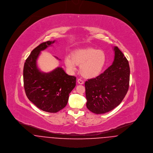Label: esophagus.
Wrapping results in <instances>:
<instances>
[{
    "instance_id": "obj_1",
    "label": "esophagus",
    "mask_w": 153,
    "mask_h": 153,
    "mask_svg": "<svg viewBox=\"0 0 153 153\" xmlns=\"http://www.w3.org/2000/svg\"><path fill=\"white\" fill-rule=\"evenodd\" d=\"M77 82H78V83L79 84H80V85H82V84H84V81H82V80L81 79H78V81H77Z\"/></svg>"
}]
</instances>
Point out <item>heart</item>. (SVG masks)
<instances>
[{
	"mask_svg": "<svg viewBox=\"0 0 153 153\" xmlns=\"http://www.w3.org/2000/svg\"><path fill=\"white\" fill-rule=\"evenodd\" d=\"M66 68L73 71L76 65H80L81 74L86 78H94L102 72L106 64V55L102 50L92 47L74 50L71 56L64 59Z\"/></svg>",
	"mask_w": 153,
	"mask_h": 153,
	"instance_id": "heart-1",
	"label": "heart"
}]
</instances>
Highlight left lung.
<instances>
[{
	"label": "left lung",
	"mask_w": 153,
	"mask_h": 153,
	"mask_svg": "<svg viewBox=\"0 0 153 153\" xmlns=\"http://www.w3.org/2000/svg\"><path fill=\"white\" fill-rule=\"evenodd\" d=\"M112 64L102 74L85 82L87 107L100 114L114 109L127 93L130 82L128 61L117 46Z\"/></svg>",
	"instance_id": "8db88e82"
}]
</instances>
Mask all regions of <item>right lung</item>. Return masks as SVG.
Instances as JSON below:
<instances>
[{
    "mask_svg": "<svg viewBox=\"0 0 153 153\" xmlns=\"http://www.w3.org/2000/svg\"><path fill=\"white\" fill-rule=\"evenodd\" d=\"M54 42L49 41L36 47L26 59L23 68V84L27 98L38 108L51 113L65 107L76 79L60 67L48 73L38 69L36 61L41 51Z\"/></svg>",
    "mask_w": 153,
    "mask_h": 153,
    "instance_id": "1",
    "label": "right lung"
}]
</instances>
